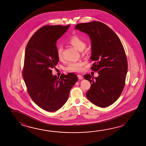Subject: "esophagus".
I'll list each match as a JSON object with an SVG mask.
<instances>
[{"label": "esophagus", "instance_id": "esophagus-1", "mask_svg": "<svg viewBox=\"0 0 146 146\" xmlns=\"http://www.w3.org/2000/svg\"><path fill=\"white\" fill-rule=\"evenodd\" d=\"M78 79H80V80H81V79H83L82 76H81L80 74H78Z\"/></svg>", "mask_w": 146, "mask_h": 146}]
</instances>
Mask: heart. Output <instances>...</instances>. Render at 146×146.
Here are the masks:
<instances>
[{
	"label": "heart",
	"mask_w": 146,
	"mask_h": 146,
	"mask_svg": "<svg viewBox=\"0 0 146 146\" xmlns=\"http://www.w3.org/2000/svg\"><path fill=\"white\" fill-rule=\"evenodd\" d=\"M69 43L79 50H82L86 46V43L81 37L76 35H74L69 39ZM62 47L61 46L57 48V56L58 58H62ZM84 63L82 62H70L66 67L65 70L69 72H80L82 70V66Z\"/></svg>",
	"instance_id": "heart-1"
}]
</instances>
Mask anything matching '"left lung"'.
<instances>
[{"instance_id": "8db88e82", "label": "left lung", "mask_w": 146, "mask_h": 146, "mask_svg": "<svg viewBox=\"0 0 146 146\" xmlns=\"http://www.w3.org/2000/svg\"><path fill=\"white\" fill-rule=\"evenodd\" d=\"M75 29L90 36L91 59L94 62L91 69L99 74L94 78L84 74V78L91 83L86 96L96 106L106 108L115 102L124 89L128 69L124 47L115 32L102 22L79 23Z\"/></svg>"}]
</instances>
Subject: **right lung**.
Wrapping results in <instances>:
<instances>
[{
	"label": "right lung",
	"instance_id": "1",
	"mask_svg": "<svg viewBox=\"0 0 146 146\" xmlns=\"http://www.w3.org/2000/svg\"><path fill=\"white\" fill-rule=\"evenodd\" d=\"M69 27L45 25L34 33L25 48L22 76L27 91L36 105L48 112L56 111L65 104L78 81L74 73L57 77L51 70L59 62L56 42Z\"/></svg>",
	"mask_w": 146,
	"mask_h": 146
}]
</instances>
